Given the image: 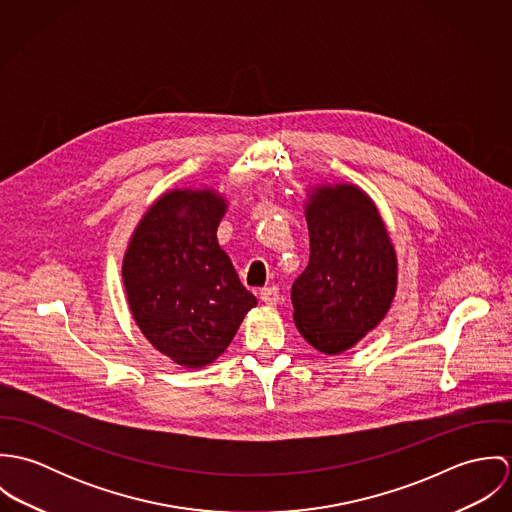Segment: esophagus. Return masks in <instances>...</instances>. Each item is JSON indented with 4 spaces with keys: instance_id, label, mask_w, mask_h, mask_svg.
<instances>
[{
    "instance_id": "obj_1",
    "label": "esophagus",
    "mask_w": 512,
    "mask_h": 512,
    "mask_svg": "<svg viewBox=\"0 0 512 512\" xmlns=\"http://www.w3.org/2000/svg\"><path fill=\"white\" fill-rule=\"evenodd\" d=\"M260 299L266 303V305H276L280 301V290L276 286H270V288H264L260 290Z\"/></svg>"
}]
</instances>
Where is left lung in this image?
<instances>
[{
	"label": "left lung",
	"mask_w": 512,
	"mask_h": 512,
	"mask_svg": "<svg viewBox=\"0 0 512 512\" xmlns=\"http://www.w3.org/2000/svg\"><path fill=\"white\" fill-rule=\"evenodd\" d=\"M305 220L309 264L293 282V321L319 353L341 355L386 317L396 250L374 201L351 183L311 189Z\"/></svg>",
	"instance_id": "1"
}]
</instances>
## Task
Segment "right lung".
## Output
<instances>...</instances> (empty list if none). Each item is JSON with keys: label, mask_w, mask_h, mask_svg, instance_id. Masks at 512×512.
I'll return each instance as SVG.
<instances>
[{"label": "right lung", "mask_w": 512, "mask_h": 512, "mask_svg": "<svg viewBox=\"0 0 512 512\" xmlns=\"http://www.w3.org/2000/svg\"><path fill=\"white\" fill-rule=\"evenodd\" d=\"M226 199L213 189H171L138 222L122 262L136 325L175 365L220 357L258 299L219 246Z\"/></svg>", "instance_id": "obj_1"}]
</instances>
